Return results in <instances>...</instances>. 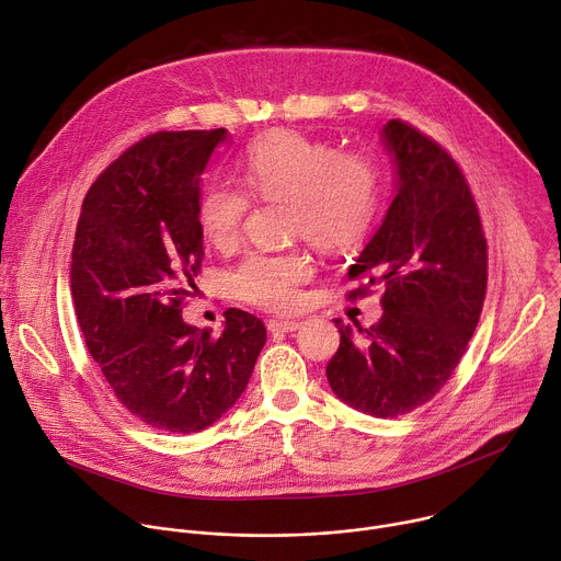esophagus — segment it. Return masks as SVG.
Returning <instances> with one entry per match:
<instances>
[{
  "label": "esophagus",
  "instance_id": "esophagus-1",
  "mask_svg": "<svg viewBox=\"0 0 561 561\" xmlns=\"http://www.w3.org/2000/svg\"><path fill=\"white\" fill-rule=\"evenodd\" d=\"M299 321H286V319H271L268 321V330L271 332H295L299 330Z\"/></svg>",
  "mask_w": 561,
  "mask_h": 561
}]
</instances>
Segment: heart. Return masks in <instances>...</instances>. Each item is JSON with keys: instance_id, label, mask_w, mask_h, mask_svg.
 Here are the masks:
<instances>
[{"instance_id": "heart-1", "label": "heart", "mask_w": 561, "mask_h": 561, "mask_svg": "<svg viewBox=\"0 0 561 561\" xmlns=\"http://www.w3.org/2000/svg\"><path fill=\"white\" fill-rule=\"evenodd\" d=\"M244 182L264 203H290L293 231L325 253L356 249L375 227L381 205V178L365 156L336 153L330 142L286 129L268 131L249 147ZM251 205L242 186L209 184L198 203L207 240L220 251L236 249ZM312 275L304 253H251L231 282L240 299L288 312L299 306L301 286Z\"/></svg>"}]
</instances>
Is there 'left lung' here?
<instances>
[{
  "label": "left lung",
  "instance_id": "8db88e82",
  "mask_svg": "<svg viewBox=\"0 0 561 561\" xmlns=\"http://www.w3.org/2000/svg\"><path fill=\"white\" fill-rule=\"evenodd\" d=\"M381 140L397 194L347 275L367 277L350 297L383 284V317L354 332L334 319L341 343L325 377L345 405L397 419L449 381L478 325L486 293V240L456 160L416 127L392 118Z\"/></svg>",
  "mask_w": 561,
  "mask_h": 561
}]
</instances>
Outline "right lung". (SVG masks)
<instances>
[{
	"instance_id": "right-lung-1",
	"label": "right lung",
	"mask_w": 561,
	"mask_h": 561,
	"mask_svg": "<svg viewBox=\"0 0 561 561\" xmlns=\"http://www.w3.org/2000/svg\"><path fill=\"white\" fill-rule=\"evenodd\" d=\"M227 129L156 131L90 186L72 247V299L85 345L116 399L142 423L196 434L242 397L266 343L262 319L225 330L184 323L203 262L201 178Z\"/></svg>"
}]
</instances>
